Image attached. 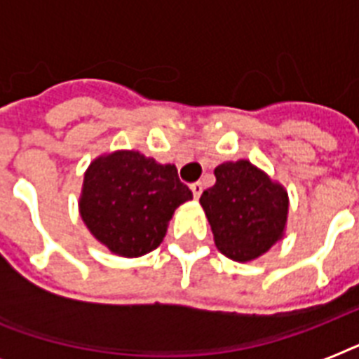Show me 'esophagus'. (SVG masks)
<instances>
[{"label":"esophagus","mask_w":359,"mask_h":359,"mask_svg":"<svg viewBox=\"0 0 359 359\" xmlns=\"http://www.w3.org/2000/svg\"><path fill=\"white\" fill-rule=\"evenodd\" d=\"M190 188H191V191H194V197H196V199H199V196H201V194H203V184H201V182H194V184H191Z\"/></svg>","instance_id":"obj_1"}]
</instances>
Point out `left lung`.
Segmentation results:
<instances>
[{"instance_id":"left-lung-1","label":"left lung","mask_w":359,"mask_h":359,"mask_svg":"<svg viewBox=\"0 0 359 359\" xmlns=\"http://www.w3.org/2000/svg\"><path fill=\"white\" fill-rule=\"evenodd\" d=\"M216 184L203 191V210L214 242L233 261H251L266 253L287 224L289 197L248 160L225 162L214 169Z\"/></svg>"}]
</instances>
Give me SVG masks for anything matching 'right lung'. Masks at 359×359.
<instances>
[{"label":"right lung","instance_id":"obj_1","mask_svg":"<svg viewBox=\"0 0 359 359\" xmlns=\"http://www.w3.org/2000/svg\"><path fill=\"white\" fill-rule=\"evenodd\" d=\"M191 199L177 168L135 151L97 158L83 179L81 219L109 251L140 257L156 250L175 208Z\"/></svg>","mask_w":359,"mask_h":359}]
</instances>
